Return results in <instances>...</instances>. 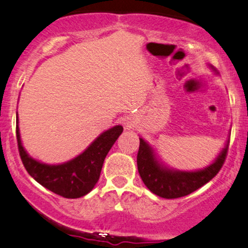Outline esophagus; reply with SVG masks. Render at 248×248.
Listing matches in <instances>:
<instances>
[{"instance_id": "obj_1", "label": "esophagus", "mask_w": 248, "mask_h": 248, "mask_svg": "<svg viewBox=\"0 0 248 248\" xmlns=\"http://www.w3.org/2000/svg\"><path fill=\"white\" fill-rule=\"evenodd\" d=\"M124 127H126L127 129H130V128H133L134 126H135V122H134L132 119H128V120L124 122Z\"/></svg>"}]
</instances>
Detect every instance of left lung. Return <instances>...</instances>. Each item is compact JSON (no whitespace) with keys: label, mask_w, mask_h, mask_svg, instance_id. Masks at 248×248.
I'll return each mask as SVG.
<instances>
[{"label":"left lung","mask_w":248,"mask_h":248,"mask_svg":"<svg viewBox=\"0 0 248 248\" xmlns=\"http://www.w3.org/2000/svg\"><path fill=\"white\" fill-rule=\"evenodd\" d=\"M215 73H218L210 65ZM226 141L219 155L210 166L195 171H183L168 168L157 158L149 143L140 138V147L138 153V170L144 186L155 195L162 198L172 199L189 195L210 182L223 167L229 150Z\"/></svg>","instance_id":"8db88e82"}]
</instances>
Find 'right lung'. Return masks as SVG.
<instances>
[{
    "instance_id": "right-lung-1",
    "label": "right lung",
    "mask_w": 248,
    "mask_h": 248,
    "mask_svg": "<svg viewBox=\"0 0 248 248\" xmlns=\"http://www.w3.org/2000/svg\"><path fill=\"white\" fill-rule=\"evenodd\" d=\"M16 122L18 152L27 171L41 186L65 198H79L92 191L100 177L108 152L124 130L120 124L112 127L101 133L77 157L61 164H46L35 160L27 153L19 135L18 116Z\"/></svg>"
}]
</instances>
